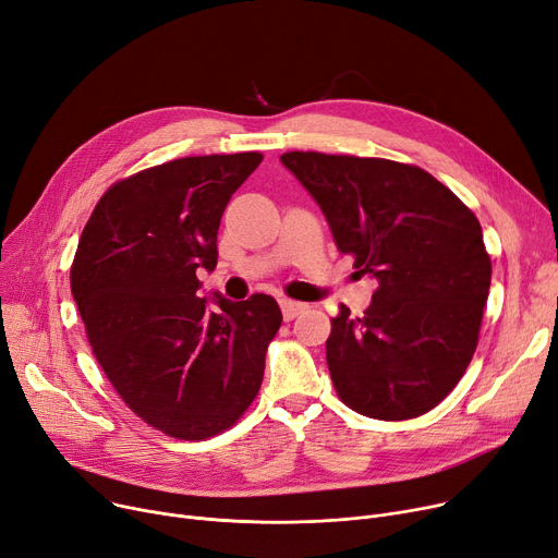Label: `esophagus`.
Instances as JSON below:
<instances>
[{
	"instance_id": "34e87169",
	"label": "esophagus",
	"mask_w": 558,
	"mask_h": 558,
	"mask_svg": "<svg viewBox=\"0 0 558 558\" xmlns=\"http://www.w3.org/2000/svg\"><path fill=\"white\" fill-rule=\"evenodd\" d=\"M308 306L302 302H292V300H281V313L283 319H294L300 313H304Z\"/></svg>"
}]
</instances>
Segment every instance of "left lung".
I'll list each match as a JSON object with an SVG mask.
<instances>
[{"label": "left lung", "instance_id": "1", "mask_svg": "<svg viewBox=\"0 0 558 558\" xmlns=\"http://www.w3.org/2000/svg\"><path fill=\"white\" fill-rule=\"evenodd\" d=\"M342 254L378 281L363 317H333L326 363L355 412L403 421L441 403L477 347L490 258L475 214L410 163L286 153Z\"/></svg>", "mask_w": 558, "mask_h": 558}]
</instances>
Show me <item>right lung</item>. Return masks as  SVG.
Wrapping results in <instances>:
<instances>
[{
  "label": "right lung",
  "mask_w": 558,
  "mask_h": 558,
  "mask_svg": "<svg viewBox=\"0 0 558 558\" xmlns=\"http://www.w3.org/2000/svg\"><path fill=\"white\" fill-rule=\"evenodd\" d=\"M260 153L182 157L121 180L94 207L72 294L92 351L125 405L175 439L234 425L264 380L281 326L270 294L203 298L218 227Z\"/></svg>",
  "instance_id": "1"
}]
</instances>
